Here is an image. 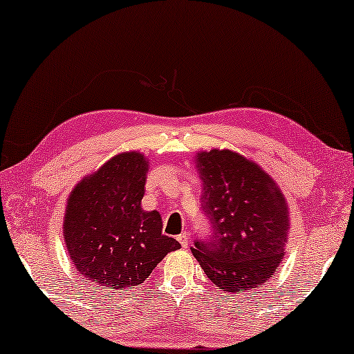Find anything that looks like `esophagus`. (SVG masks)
Segmentation results:
<instances>
[{
  "mask_svg": "<svg viewBox=\"0 0 354 354\" xmlns=\"http://www.w3.org/2000/svg\"><path fill=\"white\" fill-rule=\"evenodd\" d=\"M177 240L180 241L182 248H188V245H190V235H188V232H182V234L177 236Z\"/></svg>",
  "mask_w": 354,
  "mask_h": 354,
  "instance_id": "34e87169",
  "label": "esophagus"
}]
</instances>
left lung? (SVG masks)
Segmentation results:
<instances>
[{
    "label": "left lung",
    "mask_w": 354,
    "mask_h": 354,
    "mask_svg": "<svg viewBox=\"0 0 354 354\" xmlns=\"http://www.w3.org/2000/svg\"><path fill=\"white\" fill-rule=\"evenodd\" d=\"M201 205L211 235L192 253L207 279L224 292L264 285L277 272L290 232L288 203L258 162L232 149L198 151Z\"/></svg>",
    "instance_id": "1"
}]
</instances>
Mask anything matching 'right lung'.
<instances>
[{"label": "right lung", "instance_id": "add662e5", "mask_svg": "<svg viewBox=\"0 0 354 354\" xmlns=\"http://www.w3.org/2000/svg\"><path fill=\"white\" fill-rule=\"evenodd\" d=\"M148 167L143 153H119L69 193L62 236L75 270L95 287L120 292L143 283L180 248L162 234L161 214L142 207Z\"/></svg>", "mask_w": 354, "mask_h": 354}]
</instances>
